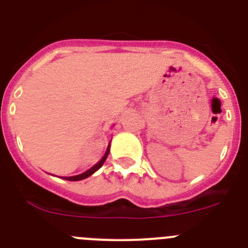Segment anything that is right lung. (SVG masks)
Segmentation results:
<instances>
[{
    "mask_svg": "<svg viewBox=\"0 0 248 248\" xmlns=\"http://www.w3.org/2000/svg\"><path fill=\"white\" fill-rule=\"evenodd\" d=\"M108 152H110V144L108 145V149H106V153H105V154H104V156H103V158H101V160L98 161V163H96L95 165L93 166V168H90L89 170H87V171H85V172L80 173V175H76V176H71V177H64V180H68V181H79V180H84V179H87V177H89L90 175H93V173L95 172V171H98L99 169H100L101 166H103V164L105 163L106 158H108Z\"/></svg>",
    "mask_w": 248,
    "mask_h": 248,
    "instance_id": "obj_1",
    "label": "right lung"
}]
</instances>
